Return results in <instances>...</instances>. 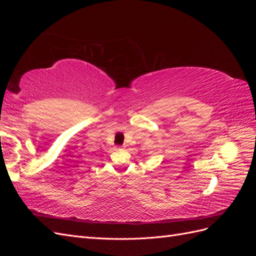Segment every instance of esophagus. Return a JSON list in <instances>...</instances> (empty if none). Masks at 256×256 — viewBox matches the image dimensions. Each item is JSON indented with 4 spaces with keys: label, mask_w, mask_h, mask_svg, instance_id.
<instances>
[{
    "label": "esophagus",
    "mask_w": 256,
    "mask_h": 256,
    "mask_svg": "<svg viewBox=\"0 0 256 256\" xmlns=\"http://www.w3.org/2000/svg\"><path fill=\"white\" fill-rule=\"evenodd\" d=\"M118 148H120V147H118Z\"/></svg>",
    "instance_id": "esophagus-1"
}]
</instances>
